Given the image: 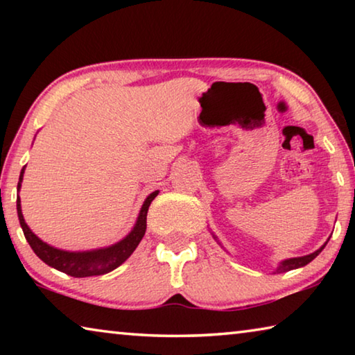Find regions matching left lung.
<instances>
[{"mask_svg": "<svg viewBox=\"0 0 355 355\" xmlns=\"http://www.w3.org/2000/svg\"><path fill=\"white\" fill-rule=\"evenodd\" d=\"M324 249V245L321 249H318L316 252L310 255H305V257H297V258H290V260H285L280 263V266L277 268V271L275 272H286V271H291V269H296V268H302L305 264H309L311 260H315V258L320 255V252Z\"/></svg>", "mask_w": 355, "mask_h": 355, "instance_id": "1", "label": "left lung"}]
</instances>
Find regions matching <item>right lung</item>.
<instances>
[{
  "instance_id": "1",
  "label": "right lung",
  "mask_w": 355,
  "mask_h": 355,
  "mask_svg": "<svg viewBox=\"0 0 355 355\" xmlns=\"http://www.w3.org/2000/svg\"><path fill=\"white\" fill-rule=\"evenodd\" d=\"M23 172H25V167H23L20 173L19 188L21 186ZM156 196H158V191L152 192V194L146 199V202H144L136 225L127 238L122 239V241L117 244L111 245V248L91 252H65L51 248V245L42 241V239H39L31 230H29L25 219H23L20 199H17V213H19L20 225L23 228V233H25L26 241L31 245L34 254L37 255L42 261L46 263L48 266L58 269V271L71 275V277H91V275H101L111 272L112 269L120 266V264L133 254L137 244L141 243L142 236L146 235L147 211L150 203H152Z\"/></svg>"
}]
</instances>
